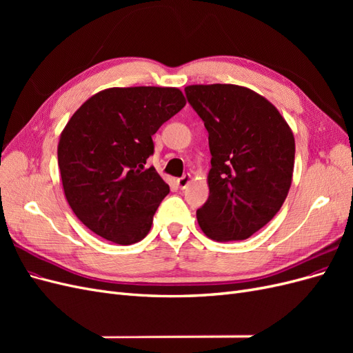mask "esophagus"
<instances>
[{"instance_id": "obj_1", "label": "esophagus", "mask_w": 353, "mask_h": 353, "mask_svg": "<svg viewBox=\"0 0 353 353\" xmlns=\"http://www.w3.org/2000/svg\"><path fill=\"white\" fill-rule=\"evenodd\" d=\"M190 183H191V175H190V174H185L184 176H181V178L176 179V184H178V187H179L181 190L187 188V185H188Z\"/></svg>"}]
</instances>
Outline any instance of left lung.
I'll return each instance as SVG.
<instances>
[{
    "instance_id": "1",
    "label": "left lung",
    "mask_w": 353,
    "mask_h": 353,
    "mask_svg": "<svg viewBox=\"0 0 353 353\" xmlns=\"http://www.w3.org/2000/svg\"><path fill=\"white\" fill-rule=\"evenodd\" d=\"M188 103L209 132V199L197 210L212 240H245L283 206L292 185L294 137L275 105L232 83L188 85Z\"/></svg>"
}]
</instances>
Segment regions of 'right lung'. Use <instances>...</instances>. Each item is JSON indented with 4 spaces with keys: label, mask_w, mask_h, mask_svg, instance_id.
<instances>
[{
    "label": "right lung",
    "mask_w": 353,
    "mask_h": 353,
    "mask_svg": "<svg viewBox=\"0 0 353 353\" xmlns=\"http://www.w3.org/2000/svg\"><path fill=\"white\" fill-rule=\"evenodd\" d=\"M178 88H108L73 113L57 147L63 190L74 215L116 244L141 241L169 185L154 168L152 137L185 105Z\"/></svg>",
    "instance_id": "obj_1"
}]
</instances>
